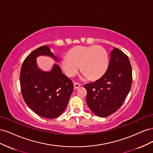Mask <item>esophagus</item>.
Instances as JSON below:
<instances>
[{"label": "esophagus", "instance_id": "1", "mask_svg": "<svg viewBox=\"0 0 153 153\" xmlns=\"http://www.w3.org/2000/svg\"><path fill=\"white\" fill-rule=\"evenodd\" d=\"M79 87H80V84H78V83H76V82L74 83V89H78V88H79Z\"/></svg>", "mask_w": 153, "mask_h": 153}]
</instances>
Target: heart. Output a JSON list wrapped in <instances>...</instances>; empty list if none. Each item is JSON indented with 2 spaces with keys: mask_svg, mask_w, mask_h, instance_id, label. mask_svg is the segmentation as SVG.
Instances as JSON below:
<instances>
[{
  "mask_svg": "<svg viewBox=\"0 0 153 153\" xmlns=\"http://www.w3.org/2000/svg\"><path fill=\"white\" fill-rule=\"evenodd\" d=\"M61 65L66 75L70 77L76 75L80 65L83 75L94 80L102 76L107 69L108 55L100 46H80L69 51L68 56H63Z\"/></svg>",
  "mask_w": 153,
  "mask_h": 153,
  "instance_id": "1",
  "label": "heart"
}]
</instances>
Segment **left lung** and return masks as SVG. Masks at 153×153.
Segmentation results:
<instances>
[{"label": "left lung", "mask_w": 153, "mask_h": 153, "mask_svg": "<svg viewBox=\"0 0 153 153\" xmlns=\"http://www.w3.org/2000/svg\"><path fill=\"white\" fill-rule=\"evenodd\" d=\"M131 83L132 69L128 57L121 50L114 48L104 75L94 83L84 85L88 106L101 117L112 114L123 105Z\"/></svg>", "instance_id": "left-lung-1"}]
</instances>
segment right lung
Listing matches in <instances>:
<instances>
[{"label":"right lung","mask_w":153,"mask_h":153,"mask_svg":"<svg viewBox=\"0 0 153 153\" xmlns=\"http://www.w3.org/2000/svg\"><path fill=\"white\" fill-rule=\"evenodd\" d=\"M40 55L49 56L59 61L48 46L45 45L32 51L21 68V91L27 106L37 115L54 119L61 115L66 108L73 91V84L62 73L57 64H53L50 71L39 69L36 58Z\"/></svg>","instance_id":"right-lung-1"}]
</instances>
